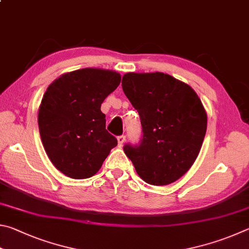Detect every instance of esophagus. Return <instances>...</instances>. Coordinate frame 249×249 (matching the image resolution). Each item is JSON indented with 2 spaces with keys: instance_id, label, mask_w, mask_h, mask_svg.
Segmentation results:
<instances>
[{
  "instance_id": "34e87169",
  "label": "esophagus",
  "mask_w": 249,
  "mask_h": 249,
  "mask_svg": "<svg viewBox=\"0 0 249 249\" xmlns=\"http://www.w3.org/2000/svg\"><path fill=\"white\" fill-rule=\"evenodd\" d=\"M117 140H118V145L122 146V145H124V141H125V137L124 136H120V137L117 138Z\"/></svg>"
}]
</instances>
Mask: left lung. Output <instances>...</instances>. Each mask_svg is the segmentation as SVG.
<instances>
[{"instance_id":"left-lung-1","label":"left lung","mask_w":249,"mask_h":249,"mask_svg":"<svg viewBox=\"0 0 249 249\" xmlns=\"http://www.w3.org/2000/svg\"><path fill=\"white\" fill-rule=\"evenodd\" d=\"M121 85L141 119L140 144L124 146L138 175L154 186L179 179L198 158L207 131L197 93L162 72L125 73Z\"/></svg>"}]
</instances>
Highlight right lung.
<instances>
[{"mask_svg": "<svg viewBox=\"0 0 249 249\" xmlns=\"http://www.w3.org/2000/svg\"><path fill=\"white\" fill-rule=\"evenodd\" d=\"M120 81L116 71L86 68L64 73L48 86L39 107V133L48 158L65 176H94L118 144L100 106Z\"/></svg>", "mask_w": 249, "mask_h": 249, "instance_id": "obj_1", "label": "right lung"}]
</instances>
